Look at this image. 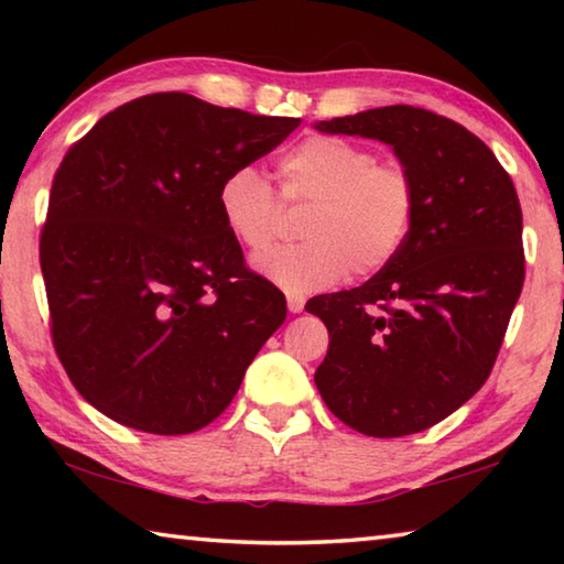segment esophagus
I'll use <instances>...</instances> for the list:
<instances>
[{"instance_id":"esophagus-1","label":"esophagus","mask_w":564,"mask_h":564,"mask_svg":"<svg viewBox=\"0 0 564 564\" xmlns=\"http://www.w3.org/2000/svg\"><path fill=\"white\" fill-rule=\"evenodd\" d=\"M289 311L291 313H303V308H305V295H295V293H289Z\"/></svg>"}]
</instances>
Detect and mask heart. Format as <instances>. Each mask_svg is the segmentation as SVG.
<instances>
[{"label": "heart", "mask_w": 564, "mask_h": 564, "mask_svg": "<svg viewBox=\"0 0 564 564\" xmlns=\"http://www.w3.org/2000/svg\"><path fill=\"white\" fill-rule=\"evenodd\" d=\"M281 196L311 206L301 236L253 259L256 271L285 293L330 289L352 271H383L405 246L417 194L410 171L378 164L366 147L340 137H308L279 161ZM218 214L226 231L248 251H261L275 236L281 204L259 169L238 166L218 186Z\"/></svg>", "instance_id": "1"}]
</instances>
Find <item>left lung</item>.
I'll return each mask as SVG.
<instances>
[{
    "label": "left lung",
    "mask_w": 564,
    "mask_h": 564,
    "mask_svg": "<svg viewBox=\"0 0 564 564\" xmlns=\"http://www.w3.org/2000/svg\"><path fill=\"white\" fill-rule=\"evenodd\" d=\"M316 129L393 147L417 194L383 271L305 303L330 336L316 388L362 435L427 431L482 388L500 352L524 281L518 191L475 133L427 109L395 104Z\"/></svg>",
    "instance_id": "obj_1"
}]
</instances>
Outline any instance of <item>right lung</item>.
Segmentation results:
<instances>
[{
	"instance_id": "right-lung-1",
	"label": "right lung",
	"mask_w": 564,
	"mask_h": 564,
	"mask_svg": "<svg viewBox=\"0 0 564 564\" xmlns=\"http://www.w3.org/2000/svg\"><path fill=\"white\" fill-rule=\"evenodd\" d=\"M299 123L161 91L109 111L66 151L40 261L56 356L99 413L186 435L231 403L285 299L246 269L218 186Z\"/></svg>"
}]
</instances>
